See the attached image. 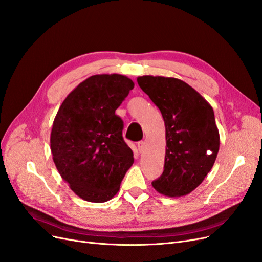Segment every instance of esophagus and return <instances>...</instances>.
<instances>
[{
  "label": "esophagus",
  "instance_id": "obj_1",
  "mask_svg": "<svg viewBox=\"0 0 262 262\" xmlns=\"http://www.w3.org/2000/svg\"><path fill=\"white\" fill-rule=\"evenodd\" d=\"M144 147H145V142L144 141H140V142H138V149H139V152L140 153H142L144 150Z\"/></svg>",
  "mask_w": 262,
  "mask_h": 262
}]
</instances>
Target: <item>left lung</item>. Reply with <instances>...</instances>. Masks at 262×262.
I'll list each match as a JSON object with an SVG mask.
<instances>
[{
  "instance_id": "1",
  "label": "left lung",
  "mask_w": 262,
  "mask_h": 262,
  "mask_svg": "<svg viewBox=\"0 0 262 262\" xmlns=\"http://www.w3.org/2000/svg\"><path fill=\"white\" fill-rule=\"evenodd\" d=\"M137 81L161 110L166 128L164 171L152 186L164 195H186L201 184L216 160L220 134L213 109L178 78L144 75Z\"/></svg>"
}]
</instances>
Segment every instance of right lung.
Returning <instances> with one entry per match:
<instances>
[{
	"instance_id": "right-lung-1",
	"label": "right lung",
	"mask_w": 262,
	"mask_h": 262,
	"mask_svg": "<svg viewBox=\"0 0 262 262\" xmlns=\"http://www.w3.org/2000/svg\"><path fill=\"white\" fill-rule=\"evenodd\" d=\"M133 87L124 75H93L68 95L54 118L53 162L83 200L112 199L133 164V152L122 137L123 121L116 115Z\"/></svg>"
}]
</instances>
